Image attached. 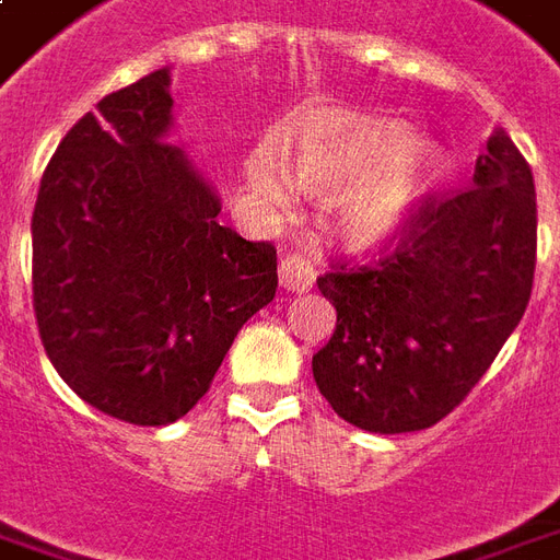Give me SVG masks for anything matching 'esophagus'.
<instances>
[{
	"label": "esophagus",
	"mask_w": 560,
	"mask_h": 560,
	"mask_svg": "<svg viewBox=\"0 0 560 560\" xmlns=\"http://www.w3.org/2000/svg\"><path fill=\"white\" fill-rule=\"evenodd\" d=\"M314 279H317V272L308 260L302 258V255H284L279 264V281L284 291L291 293H308L312 291Z\"/></svg>",
	"instance_id": "1"
}]
</instances>
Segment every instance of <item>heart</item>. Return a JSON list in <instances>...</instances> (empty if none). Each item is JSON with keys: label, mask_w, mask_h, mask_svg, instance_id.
<instances>
[{"label": "heart", "mask_w": 560, "mask_h": 560, "mask_svg": "<svg viewBox=\"0 0 560 560\" xmlns=\"http://www.w3.org/2000/svg\"><path fill=\"white\" fill-rule=\"evenodd\" d=\"M288 168L314 196H332L335 231L347 246L376 248L400 237L445 175V153L407 121L380 115H317L293 136ZM246 180L260 205H291V177L272 142L246 156Z\"/></svg>", "instance_id": "b5f03b06"}]
</instances>
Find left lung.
Segmentation results:
<instances>
[{
  "instance_id": "8db88e82",
  "label": "left lung",
  "mask_w": 560,
  "mask_h": 560,
  "mask_svg": "<svg viewBox=\"0 0 560 560\" xmlns=\"http://www.w3.org/2000/svg\"><path fill=\"white\" fill-rule=\"evenodd\" d=\"M537 255L532 168L495 127L471 189L424 201L392 255L335 269L317 288L338 312L314 383L353 428L416 433L469 395L523 320Z\"/></svg>"
}]
</instances>
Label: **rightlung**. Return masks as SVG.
Returning <instances> with one entry per match:
<instances>
[{"label": "right lung", "mask_w": 560, "mask_h": 560, "mask_svg": "<svg viewBox=\"0 0 560 560\" xmlns=\"http://www.w3.org/2000/svg\"><path fill=\"white\" fill-rule=\"evenodd\" d=\"M172 68L85 112L32 217V293L49 362L142 428L184 418L243 323L272 302L276 248L219 225L222 198L177 144Z\"/></svg>", "instance_id": "obj_1"}]
</instances>
